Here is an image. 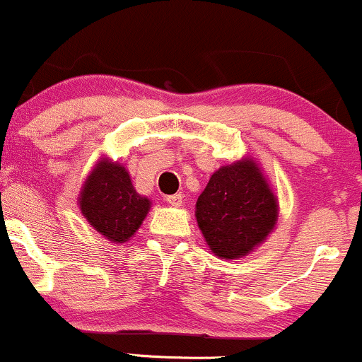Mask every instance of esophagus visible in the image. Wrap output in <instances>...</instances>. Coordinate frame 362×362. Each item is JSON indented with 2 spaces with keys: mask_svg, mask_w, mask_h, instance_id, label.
I'll return each mask as SVG.
<instances>
[{
  "mask_svg": "<svg viewBox=\"0 0 362 362\" xmlns=\"http://www.w3.org/2000/svg\"><path fill=\"white\" fill-rule=\"evenodd\" d=\"M182 199H184V194H173V195H168L167 197V202L170 206H173V207H178V206H182Z\"/></svg>",
  "mask_w": 362,
  "mask_h": 362,
  "instance_id": "obj_1",
  "label": "esophagus"
}]
</instances>
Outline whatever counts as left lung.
I'll use <instances>...</instances> for the list:
<instances>
[{
    "label": "left lung",
    "mask_w": 362,
    "mask_h": 362,
    "mask_svg": "<svg viewBox=\"0 0 362 362\" xmlns=\"http://www.w3.org/2000/svg\"><path fill=\"white\" fill-rule=\"evenodd\" d=\"M279 206L267 178L252 158L211 175L195 204L206 243L219 259H242L271 235Z\"/></svg>",
    "instance_id": "1"
}]
</instances>
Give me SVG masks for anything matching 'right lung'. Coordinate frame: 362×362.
Returning <instances> with one entry per match:
<instances>
[{
	"label": "right lung",
	"mask_w": 362,
	"mask_h": 362,
	"mask_svg": "<svg viewBox=\"0 0 362 362\" xmlns=\"http://www.w3.org/2000/svg\"><path fill=\"white\" fill-rule=\"evenodd\" d=\"M78 201L86 221L112 243L131 240L151 207L148 197L136 192L127 170L107 158L86 177Z\"/></svg>",
	"instance_id": "add662e5"
}]
</instances>
